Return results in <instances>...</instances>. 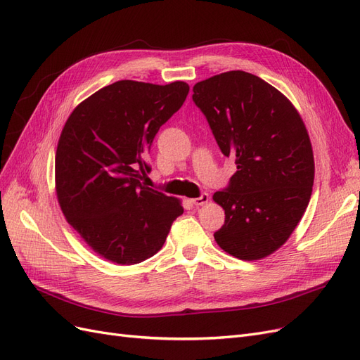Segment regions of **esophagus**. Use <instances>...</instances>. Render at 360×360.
<instances>
[{"mask_svg": "<svg viewBox=\"0 0 360 360\" xmlns=\"http://www.w3.org/2000/svg\"><path fill=\"white\" fill-rule=\"evenodd\" d=\"M209 200H210L209 193H201V197H198V198H193V200H192V202H193L195 205H204V204L209 202Z\"/></svg>", "mask_w": 360, "mask_h": 360, "instance_id": "34e87169", "label": "esophagus"}]
</instances>
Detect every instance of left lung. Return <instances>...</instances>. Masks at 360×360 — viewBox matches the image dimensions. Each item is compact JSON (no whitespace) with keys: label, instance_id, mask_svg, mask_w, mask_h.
Here are the masks:
<instances>
[{"label":"left lung","instance_id":"1","mask_svg":"<svg viewBox=\"0 0 360 360\" xmlns=\"http://www.w3.org/2000/svg\"><path fill=\"white\" fill-rule=\"evenodd\" d=\"M192 99L237 171L213 201L225 210L216 243L238 259L269 257L284 245L307 210L314 184L308 130L275 86L243 70L193 85Z\"/></svg>","mask_w":360,"mask_h":360}]
</instances>
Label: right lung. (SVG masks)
<instances>
[{"label":"right lung","mask_w":360,"mask_h":360,"mask_svg":"<svg viewBox=\"0 0 360 360\" xmlns=\"http://www.w3.org/2000/svg\"><path fill=\"white\" fill-rule=\"evenodd\" d=\"M189 85L117 81L86 97L64 124L56 155L61 212L97 255L138 264L163 246L181 201L141 183L158 130Z\"/></svg>","instance_id":"add662e5"}]
</instances>
